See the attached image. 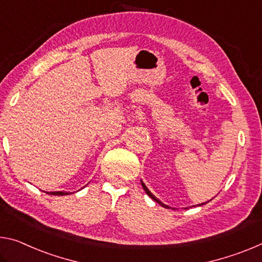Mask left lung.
<instances>
[{
  "instance_id": "1",
  "label": "left lung",
  "mask_w": 262,
  "mask_h": 262,
  "mask_svg": "<svg viewBox=\"0 0 262 262\" xmlns=\"http://www.w3.org/2000/svg\"><path fill=\"white\" fill-rule=\"evenodd\" d=\"M141 183H142V186H143V189H144V191H146V193L148 194V196L149 197H150L151 199H154V201H155L156 203H159V204L160 205H162V206H163V207H165V209H169V206L168 205H165V204H163V203H162L161 201H159V199H157L155 196H154V194L150 192V191H149L148 190V188H147V186L146 185H144V183H143V182H141ZM207 203V202H206ZM205 204V203H203V204H199V205H204ZM173 210H175V209H173Z\"/></svg>"
}]
</instances>
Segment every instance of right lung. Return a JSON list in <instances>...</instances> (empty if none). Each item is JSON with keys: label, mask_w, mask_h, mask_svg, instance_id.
I'll use <instances>...</instances> for the list:
<instances>
[{"label": "right lung", "mask_w": 262, "mask_h": 262, "mask_svg": "<svg viewBox=\"0 0 262 262\" xmlns=\"http://www.w3.org/2000/svg\"><path fill=\"white\" fill-rule=\"evenodd\" d=\"M50 194H55V196H65V194H69L70 192H63V191H56V192H48Z\"/></svg>", "instance_id": "obj_1"}]
</instances>
